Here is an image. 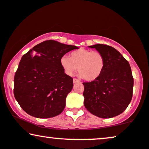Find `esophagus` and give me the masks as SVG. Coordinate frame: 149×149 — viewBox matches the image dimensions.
<instances>
[{
    "instance_id": "esophagus-1",
    "label": "esophagus",
    "mask_w": 149,
    "mask_h": 149,
    "mask_svg": "<svg viewBox=\"0 0 149 149\" xmlns=\"http://www.w3.org/2000/svg\"><path fill=\"white\" fill-rule=\"evenodd\" d=\"M73 83H78V82H80V80H78V79H76V78H73Z\"/></svg>"
}]
</instances>
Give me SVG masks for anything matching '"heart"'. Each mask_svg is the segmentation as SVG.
<instances>
[{
    "mask_svg": "<svg viewBox=\"0 0 149 149\" xmlns=\"http://www.w3.org/2000/svg\"><path fill=\"white\" fill-rule=\"evenodd\" d=\"M61 66L68 76L77 70L84 80L93 81L98 78L104 67V59L98 52L81 48L71 53V57L64 55L61 59Z\"/></svg>",
    "mask_w": 149,
    "mask_h": 149,
    "instance_id": "b5f03b06",
    "label": "heart"
}]
</instances>
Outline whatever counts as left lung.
Masks as SVG:
<instances>
[{
  "instance_id": "1",
  "label": "left lung",
  "mask_w": 149,
  "mask_h": 149,
  "mask_svg": "<svg viewBox=\"0 0 149 149\" xmlns=\"http://www.w3.org/2000/svg\"><path fill=\"white\" fill-rule=\"evenodd\" d=\"M95 49L104 59V67L98 78L84 82V104L91 113L101 118L121 114L131 102L133 78L130 65L116 49L106 45L88 46Z\"/></svg>"
}]
</instances>
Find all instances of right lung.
Segmentation results:
<instances>
[{
  "instance_id": "obj_1",
  "label": "right lung",
  "mask_w": 149,
  "mask_h": 149,
  "mask_svg": "<svg viewBox=\"0 0 149 149\" xmlns=\"http://www.w3.org/2000/svg\"><path fill=\"white\" fill-rule=\"evenodd\" d=\"M74 45L46 40L36 45L20 60L14 76V97L27 113L38 118L61 114L73 88V78L65 73L61 59Z\"/></svg>"
}]
</instances>
